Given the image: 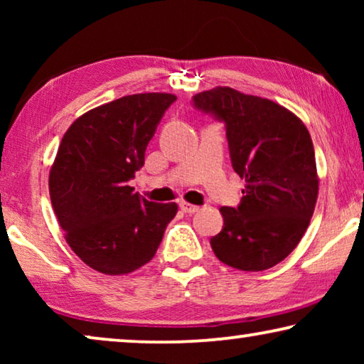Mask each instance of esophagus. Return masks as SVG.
Here are the masks:
<instances>
[{"label":"esophagus","instance_id":"obj_1","mask_svg":"<svg viewBox=\"0 0 364 364\" xmlns=\"http://www.w3.org/2000/svg\"><path fill=\"white\" fill-rule=\"evenodd\" d=\"M178 207H181V210L183 213H196L198 210L197 205H192V203H187V202H181V205Z\"/></svg>","mask_w":364,"mask_h":364}]
</instances>
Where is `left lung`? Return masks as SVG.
Masks as SVG:
<instances>
[{"label": "left lung", "instance_id": "8db88e82", "mask_svg": "<svg viewBox=\"0 0 364 364\" xmlns=\"http://www.w3.org/2000/svg\"><path fill=\"white\" fill-rule=\"evenodd\" d=\"M197 111L223 122L232 167L245 178L237 208L222 207L210 238L220 262L245 272L275 267L300 243L318 197L310 132L280 104L215 87L192 97Z\"/></svg>", "mask_w": 364, "mask_h": 364}]
</instances>
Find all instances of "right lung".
I'll return each instance as SVG.
<instances>
[{
	"label": "right lung",
	"instance_id": "1",
	"mask_svg": "<svg viewBox=\"0 0 364 364\" xmlns=\"http://www.w3.org/2000/svg\"><path fill=\"white\" fill-rule=\"evenodd\" d=\"M176 96L134 94L73 122L49 172V193L73 252L106 275L131 273L156 255L176 203L142 198L129 186Z\"/></svg>",
	"mask_w": 364,
	"mask_h": 364
}]
</instances>
